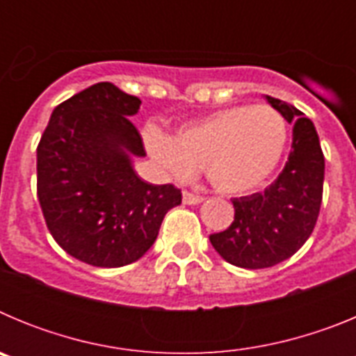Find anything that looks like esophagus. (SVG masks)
Segmentation results:
<instances>
[{
    "instance_id": "esophagus-1",
    "label": "esophagus",
    "mask_w": 356,
    "mask_h": 356,
    "mask_svg": "<svg viewBox=\"0 0 356 356\" xmlns=\"http://www.w3.org/2000/svg\"><path fill=\"white\" fill-rule=\"evenodd\" d=\"M184 203L185 205H197V203H201L203 201V197L197 196V194H193V193H188V191H184Z\"/></svg>"
}]
</instances>
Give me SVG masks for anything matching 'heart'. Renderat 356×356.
<instances>
[{
  "label": "heart",
  "instance_id": "1",
  "mask_svg": "<svg viewBox=\"0 0 356 356\" xmlns=\"http://www.w3.org/2000/svg\"><path fill=\"white\" fill-rule=\"evenodd\" d=\"M149 155L163 172L187 180L203 169L210 184L225 194L259 188L273 175L287 146V122L269 105L217 110L165 137L144 130Z\"/></svg>",
  "mask_w": 356,
  "mask_h": 356
}]
</instances>
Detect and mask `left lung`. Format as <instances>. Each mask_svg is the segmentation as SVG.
<instances>
[{
    "instance_id": "1",
    "label": "left lung",
    "mask_w": 356,
    "mask_h": 356,
    "mask_svg": "<svg viewBox=\"0 0 356 356\" xmlns=\"http://www.w3.org/2000/svg\"><path fill=\"white\" fill-rule=\"evenodd\" d=\"M292 128V149L284 171L266 191L234 197V222L210 242L226 262L264 269L291 259L312 235L323 201L325 155L316 127L303 112L267 96Z\"/></svg>"
}]
</instances>
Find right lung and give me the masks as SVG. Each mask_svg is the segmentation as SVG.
<instances>
[{"label": "right lung", "instance_id": "right-lung-1", "mask_svg": "<svg viewBox=\"0 0 356 356\" xmlns=\"http://www.w3.org/2000/svg\"><path fill=\"white\" fill-rule=\"evenodd\" d=\"M137 96L102 81L53 110L37 146V197L49 234L74 259L94 267L139 260L163 216L181 203L175 185L140 180L130 156H146L130 121Z\"/></svg>", "mask_w": 356, "mask_h": 356}]
</instances>
